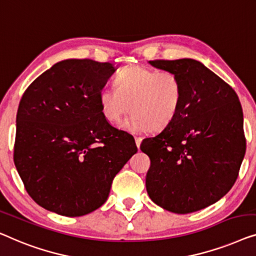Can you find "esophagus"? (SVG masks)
<instances>
[{"mask_svg": "<svg viewBox=\"0 0 256 256\" xmlns=\"http://www.w3.org/2000/svg\"><path fill=\"white\" fill-rule=\"evenodd\" d=\"M134 139H136V145L139 148L140 144H142V136H134Z\"/></svg>", "mask_w": 256, "mask_h": 256, "instance_id": "esophagus-1", "label": "esophagus"}]
</instances>
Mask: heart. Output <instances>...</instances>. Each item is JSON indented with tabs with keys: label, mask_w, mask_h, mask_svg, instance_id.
Wrapping results in <instances>:
<instances>
[{
	"label": "heart",
	"mask_w": 256,
	"mask_h": 256,
	"mask_svg": "<svg viewBox=\"0 0 256 256\" xmlns=\"http://www.w3.org/2000/svg\"><path fill=\"white\" fill-rule=\"evenodd\" d=\"M116 88L98 92L100 109L110 123L120 122L130 110L124 128L134 132L159 131L174 120L182 100V84L175 73L142 66L125 68L114 80Z\"/></svg>",
	"instance_id": "obj_1"
}]
</instances>
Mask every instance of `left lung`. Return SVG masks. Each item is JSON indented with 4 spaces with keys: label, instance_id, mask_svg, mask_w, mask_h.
Segmentation results:
<instances>
[{
    "label": "left lung",
    "instance_id": "left-lung-1",
    "mask_svg": "<svg viewBox=\"0 0 256 256\" xmlns=\"http://www.w3.org/2000/svg\"><path fill=\"white\" fill-rule=\"evenodd\" d=\"M148 62L178 75L182 100L172 123L140 145L150 159L147 194L174 214L202 210L224 197L238 178L246 152L240 100L200 61Z\"/></svg>",
    "mask_w": 256,
    "mask_h": 256
}]
</instances>
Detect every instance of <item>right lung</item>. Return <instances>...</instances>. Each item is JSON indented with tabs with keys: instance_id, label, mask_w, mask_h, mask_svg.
I'll use <instances>...</instances> for the list:
<instances>
[{
	"instance_id": "add662e5",
	"label": "right lung",
	"mask_w": 256,
	"mask_h": 256,
	"mask_svg": "<svg viewBox=\"0 0 256 256\" xmlns=\"http://www.w3.org/2000/svg\"><path fill=\"white\" fill-rule=\"evenodd\" d=\"M114 70L109 62L62 60L23 94L14 161L28 194L46 210L80 217L102 206L138 150L134 138L100 112L98 92Z\"/></svg>"
}]
</instances>
